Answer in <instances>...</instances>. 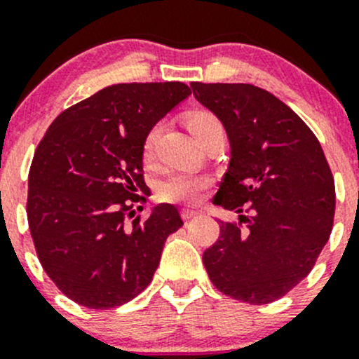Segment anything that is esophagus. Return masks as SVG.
Instances as JSON below:
<instances>
[{"mask_svg": "<svg viewBox=\"0 0 359 359\" xmlns=\"http://www.w3.org/2000/svg\"><path fill=\"white\" fill-rule=\"evenodd\" d=\"M180 214H182L184 221H189V219L196 217L198 212L196 210H191V208H182V212H180Z\"/></svg>", "mask_w": 359, "mask_h": 359, "instance_id": "esophagus-1", "label": "esophagus"}]
</instances>
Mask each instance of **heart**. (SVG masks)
<instances>
[{"mask_svg":"<svg viewBox=\"0 0 359 359\" xmlns=\"http://www.w3.org/2000/svg\"><path fill=\"white\" fill-rule=\"evenodd\" d=\"M186 126L200 142L212 128L221 126L217 117L208 110H193L186 116ZM156 128L147 133L142 145V158L144 161H151L154 154ZM210 186V177L207 173L191 172V170H170L161 179L158 186V194L161 200L173 201V203H196L203 191Z\"/></svg>","mask_w":359,"mask_h":359,"instance_id":"1","label":"heart"}]
</instances>
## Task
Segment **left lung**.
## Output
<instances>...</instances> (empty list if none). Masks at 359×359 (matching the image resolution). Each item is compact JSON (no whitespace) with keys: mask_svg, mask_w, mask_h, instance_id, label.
<instances>
[{"mask_svg":"<svg viewBox=\"0 0 359 359\" xmlns=\"http://www.w3.org/2000/svg\"><path fill=\"white\" fill-rule=\"evenodd\" d=\"M219 117L231 159L214 203L235 210L203 252L212 284L252 305L276 302L311 273L330 238L335 182L311 128L272 93L250 83L193 82Z\"/></svg>","mask_w":359,"mask_h":359,"instance_id":"8db88e82","label":"left lung"}]
</instances>
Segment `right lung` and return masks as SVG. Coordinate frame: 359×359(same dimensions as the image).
Masks as SVG:
<instances>
[{"instance_id":"1","label":"right lung","mask_w":359,"mask_h":359,"mask_svg":"<svg viewBox=\"0 0 359 359\" xmlns=\"http://www.w3.org/2000/svg\"><path fill=\"white\" fill-rule=\"evenodd\" d=\"M189 95L184 82L109 86L59 114L38 144L27 222L41 266L69 300L114 309L151 284L166 238L184 222L168 203L133 218L147 187L142 145Z\"/></svg>"}]
</instances>
